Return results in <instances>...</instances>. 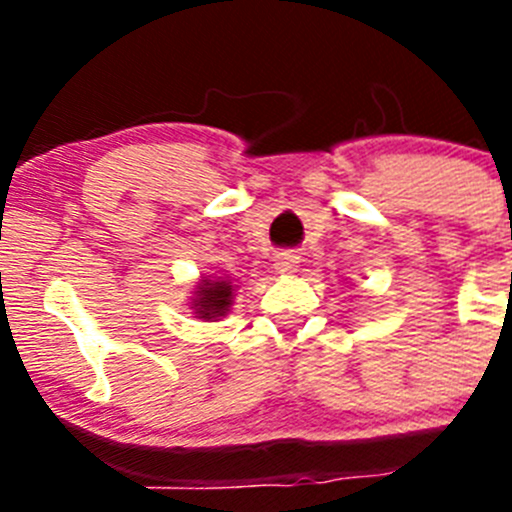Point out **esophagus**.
Instances as JSON below:
<instances>
[{
    "mask_svg": "<svg viewBox=\"0 0 512 512\" xmlns=\"http://www.w3.org/2000/svg\"><path fill=\"white\" fill-rule=\"evenodd\" d=\"M297 264H300V256L297 253H279L277 256V269L284 271V274H292V271L297 269Z\"/></svg>",
    "mask_w": 512,
    "mask_h": 512,
    "instance_id": "obj_1",
    "label": "esophagus"
}]
</instances>
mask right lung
Instances as JSON below:
<instances>
[{
    "mask_svg": "<svg viewBox=\"0 0 512 512\" xmlns=\"http://www.w3.org/2000/svg\"><path fill=\"white\" fill-rule=\"evenodd\" d=\"M230 297H233V284L217 279V282H202L197 287V300H194V310L200 318H220L230 307Z\"/></svg>",
    "mask_w": 512,
    "mask_h": 512,
    "instance_id": "right-lung-1",
    "label": "right lung"
}]
</instances>
